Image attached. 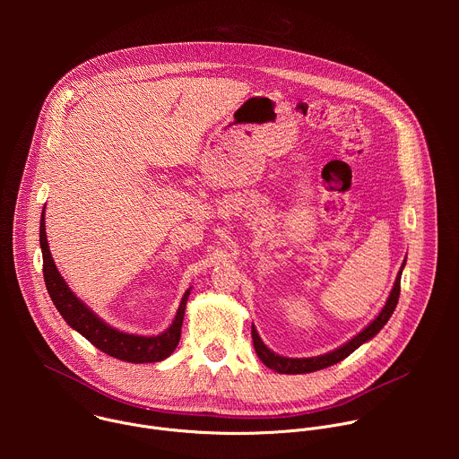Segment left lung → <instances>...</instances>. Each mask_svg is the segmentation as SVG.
I'll return each instance as SVG.
<instances>
[{
  "label": "left lung",
  "instance_id": "left-lung-1",
  "mask_svg": "<svg viewBox=\"0 0 459 459\" xmlns=\"http://www.w3.org/2000/svg\"><path fill=\"white\" fill-rule=\"evenodd\" d=\"M405 261L407 257L403 259V265L396 276V281H394V287H392L381 312L365 326V329L361 333H358L352 340H349L347 343H343L342 347L326 352V354H321V356H314V358H287V356H280L276 354L274 351H271L264 340L259 338L255 326L252 325V342H254V349H255V354L257 358L264 361V365H267L269 368L280 372V374H308V372H314V370H321V368H326L331 365H336L338 361L345 359L347 356H351L358 347H361L363 343H367L368 340H372L383 326L385 323L390 319L392 312H394L396 305H398V299H400V283H402V273H403V267H405Z\"/></svg>",
  "mask_w": 459,
  "mask_h": 459
}]
</instances>
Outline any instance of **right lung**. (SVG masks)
I'll use <instances>...</instances> for the list:
<instances>
[{
	"label": "right lung",
	"mask_w": 459,
	"mask_h": 459,
	"mask_svg": "<svg viewBox=\"0 0 459 459\" xmlns=\"http://www.w3.org/2000/svg\"><path fill=\"white\" fill-rule=\"evenodd\" d=\"M39 247L43 252V278L52 303L69 326L83 338H87L101 352L117 358L128 363H156L167 359L179 343L181 325L185 316V307L190 296V289L183 294L174 321L169 329L158 336H140L128 334L114 329L105 323L94 310H91L73 290L65 283L61 274L56 269L52 254L48 250L47 232H45V209L41 212L39 223Z\"/></svg>",
	"instance_id": "obj_1"
}]
</instances>
